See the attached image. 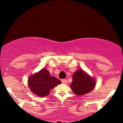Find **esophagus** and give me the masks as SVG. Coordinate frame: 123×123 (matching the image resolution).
Instances as JSON below:
<instances>
[{
    "label": "esophagus",
    "instance_id": "obj_1",
    "mask_svg": "<svg viewBox=\"0 0 123 123\" xmlns=\"http://www.w3.org/2000/svg\"><path fill=\"white\" fill-rule=\"evenodd\" d=\"M61 81H62V83L63 84H67V80L66 79H62V80H61Z\"/></svg>",
    "mask_w": 123,
    "mask_h": 123
}]
</instances>
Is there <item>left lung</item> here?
<instances>
[{"mask_svg": "<svg viewBox=\"0 0 123 123\" xmlns=\"http://www.w3.org/2000/svg\"><path fill=\"white\" fill-rule=\"evenodd\" d=\"M95 84L94 79L90 77L81 69L73 74V81L70 86L75 95H83L92 90Z\"/></svg>", "mask_w": 123, "mask_h": 123, "instance_id": "left-lung-1", "label": "left lung"}]
</instances>
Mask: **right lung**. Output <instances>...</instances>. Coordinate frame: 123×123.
Segmentation results:
<instances>
[{"label": "right lung", "mask_w": 123, "mask_h": 123, "mask_svg": "<svg viewBox=\"0 0 123 123\" xmlns=\"http://www.w3.org/2000/svg\"><path fill=\"white\" fill-rule=\"evenodd\" d=\"M61 83V81L55 77H52L46 68H43L28 79L30 90L35 95L41 97L46 96L50 93L51 89Z\"/></svg>", "instance_id": "1"}]
</instances>
